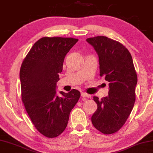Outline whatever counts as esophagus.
I'll return each instance as SVG.
<instances>
[{"mask_svg": "<svg viewBox=\"0 0 153 153\" xmlns=\"http://www.w3.org/2000/svg\"><path fill=\"white\" fill-rule=\"evenodd\" d=\"M81 96H82V97H83V98H90V97H91L90 95H89V94H85V93H82Z\"/></svg>", "mask_w": 153, "mask_h": 153, "instance_id": "1", "label": "esophagus"}]
</instances>
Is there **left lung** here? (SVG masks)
Segmentation results:
<instances>
[{"label": "left lung", "mask_w": 153, "mask_h": 153, "mask_svg": "<svg viewBox=\"0 0 153 153\" xmlns=\"http://www.w3.org/2000/svg\"><path fill=\"white\" fill-rule=\"evenodd\" d=\"M86 41L98 55L100 76L109 82L108 96L94 97L98 108L91 123L104 134H113L126 123L134 104L137 75L132 58L123 44L104 36Z\"/></svg>", "instance_id": "obj_1"}]
</instances>
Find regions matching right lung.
Instances as JSON below:
<instances>
[{
	"label": "right lung",
	"mask_w": 153,
	"mask_h": 153,
	"mask_svg": "<svg viewBox=\"0 0 153 153\" xmlns=\"http://www.w3.org/2000/svg\"><path fill=\"white\" fill-rule=\"evenodd\" d=\"M78 39L43 37L38 40L22 63L20 69L21 96L27 114L37 130L48 138L64 131L69 114L80 92L73 89L57 94V82L66 54Z\"/></svg>",
	"instance_id": "add662e5"
}]
</instances>
